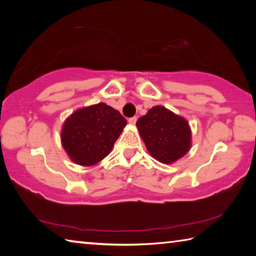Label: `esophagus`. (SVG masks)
Instances as JSON below:
<instances>
[{"mask_svg":"<svg viewBox=\"0 0 256 256\" xmlns=\"http://www.w3.org/2000/svg\"><path fill=\"white\" fill-rule=\"evenodd\" d=\"M136 116H133V118H128V123L130 124H132V125H134V124H136Z\"/></svg>","mask_w":256,"mask_h":256,"instance_id":"1","label":"esophagus"}]
</instances>
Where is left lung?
<instances>
[{
  "label": "left lung",
  "mask_w": 256,
  "mask_h": 256,
  "mask_svg": "<svg viewBox=\"0 0 256 256\" xmlns=\"http://www.w3.org/2000/svg\"><path fill=\"white\" fill-rule=\"evenodd\" d=\"M136 126L150 154L162 164L175 162L190 148L188 120L162 106L149 110Z\"/></svg>",
  "instance_id": "left-lung-1"
}]
</instances>
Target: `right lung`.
<instances>
[{
  "instance_id": "add662e5",
  "label": "right lung",
  "mask_w": 256,
  "mask_h": 256,
  "mask_svg": "<svg viewBox=\"0 0 256 256\" xmlns=\"http://www.w3.org/2000/svg\"><path fill=\"white\" fill-rule=\"evenodd\" d=\"M126 124L118 110L99 102L68 116L63 124L60 141L72 162L92 166L110 154Z\"/></svg>"
}]
</instances>
